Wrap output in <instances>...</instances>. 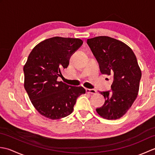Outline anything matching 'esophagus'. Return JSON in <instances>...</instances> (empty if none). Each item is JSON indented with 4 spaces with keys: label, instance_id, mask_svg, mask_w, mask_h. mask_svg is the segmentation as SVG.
Wrapping results in <instances>:
<instances>
[{
    "label": "esophagus",
    "instance_id": "34e87169",
    "mask_svg": "<svg viewBox=\"0 0 155 155\" xmlns=\"http://www.w3.org/2000/svg\"><path fill=\"white\" fill-rule=\"evenodd\" d=\"M86 92L88 93L95 94L97 93V91L95 89H90V88H86Z\"/></svg>",
    "mask_w": 155,
    "mask_h": 155
}]
</instances>
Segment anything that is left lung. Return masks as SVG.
<instances>
[{"instance_id": "obj_1", "label": "left lung", "mask_w": 155, "mask_h": 155, "mask_svg": "<svg viewBox=\"0 0 155 155\" xmlns=\"http://www.w3.org/2000/svg\"><path fill=\"white\" fill-rule=\"evenodd\" d=\"M87 44L101 73L113 78L111 91L100 92L105 102L96 110L106 119H118L126 114L138 95L141 71L136 56L124 42L106 36L87 39Z\"/></svg>"}]
</instances>
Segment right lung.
Returning <instances> with one entry per match:
<instances>
[{
  "label": "right lung",
  "mask_w": 155,
  "mask_h": 155,
  "mask_svg": "<svg viewBox=\"0 0 155 155\" xmlns=\"http://www.w3.org/2000/svg\"><path fill=\"white\" fill-rule=\"evenodd\" d=\"M83 42L79 38L55 37L41 42L29 54L23 68L25 88L32 104L42 116L60 119L72 113L82 87L70 86L57 78L62 69Z\"/></svg>",
  "instance_id": "1"
}]
</instances>
